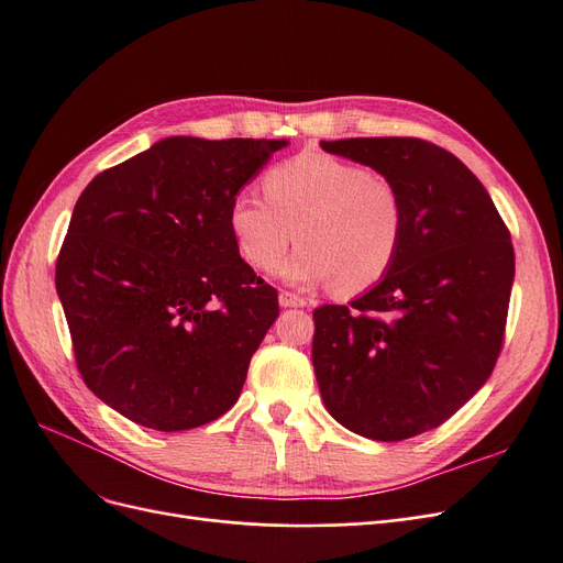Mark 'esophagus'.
<instances>
[{
    "label": "esophagus",
    "mask_w": 563,
    "mask_h": 563,
    "mask_svg": "<svg viewBox=\"0 0 563 563\" xmlns=\"http://www.w3.org/2000/svg\"><path fill=\"white\" fill-rule=\"evenodd\" d=\"M279 305H282V308H305V305H308V300L291 294V291H282L279 294Z\"/></svg>",
    "instance_id": "obj_1"
}]
</instances>
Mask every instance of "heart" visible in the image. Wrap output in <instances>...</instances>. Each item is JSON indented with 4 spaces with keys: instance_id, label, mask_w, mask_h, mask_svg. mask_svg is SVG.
<instances>
[{
    "instance_id": "heart-1",
    "label": "heart",
    "mask_w": 563,
    "mask_h": 563,
    "mask_svg": "<svg viewBox=\"0 0 563 563\" xmlns=\"http://www.w3.org/2000/svg\"><path fill=\"white\" fill-rule=\"evenodd\" d=\"M265 199L240 192L228 209L236 251L255 269L275 267L294 240L300 249L279 275L288 284H331L340 296H360L395 267L406 236L399 187L380 174L327 152L272 166Z\"/></svg>"
}]
</instances>
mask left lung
I'll return each mask as SVG.
<instances>
[{
	"label": "left lung",
	"instance_id": "obj_1",
	"mask_svg": "<svg viewBox=\"0 0 563 563\" xmlns=\"http://www.w3.org/2000/svg\"><path fill=\"white\" fill-rule=\"evenodd\" d=\"M399 187L406 236L387 277L350 305L314 310L312 364L343 428L401 441L439 428L503 350L515 249L486 187L420 139L321 141Z\"/></svg>",
	"mask_w": 563,
	"mask_h": 563
}]
</instances>
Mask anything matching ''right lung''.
<instances>
[{
    "label": "right lung",
    "mask_w": 563,
    "mask_h": 563,
    "mask_svg": "<svg viewBox=\"0 0 563 563\" xmlns=\"http://www.w3.org/2000/svg\"><path fill=\"white\" fill-rule=\"evenodd\" d=\"M286 145L174 135L79 195L56 291L81 378L117 413L180 432L240 399L279 300L242 261L228 209Z\"/></svg>",
    "instance_id": "obj_1"
}]
</instances>
